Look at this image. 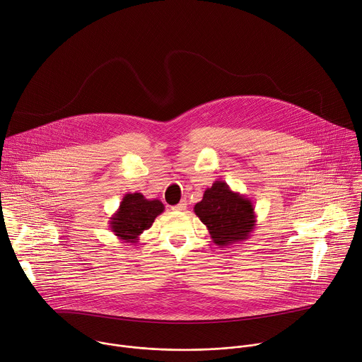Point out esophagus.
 <instances>
[{"instance_id":"obj_1","label":"esophagus","mask_w":362,"mask_h":362,"mask_svg":"<svg viewBox=\"0 0 362 362\" xmlns=\"http://www.w3.org/2000/svg\"><path fill=\"white\" fill-rule=\"evenodd\" d=\"M186 208H187V203L185 202V200H182L180 203H177L176 206H173V211H176V212H182V211H186Z\"/></svg>"}]
</instances>
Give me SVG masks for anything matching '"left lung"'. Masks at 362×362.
I'll list each match as a JSON object with an SVG mask.
<instances>
[{"instance_id":"8db88e82","label":"left lung","mask_w":362,"mask_h":362,"mask_svg":"<svg viewBox=\"0 0 362 362\" xmlns=\"http://www.w3.org/2000/svg\"><path fill=\"white\" fill-rule=\"evenodd\" d=\"M218 246L246 240L256 226L255 208L245 194L233 192L223 180H216L193 208Z\"/></svg>"}]
</instances>
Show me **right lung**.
<instances>
[{
    "label": "right lung",
    "instance_id": "add662e5",
    "mask_svg": "<svg viewBox=\"0 0 362 362\" xmlns=\"http://www.w3.org/2000/svg\"><path fill=\"white\" fill-rule=\"evenodd\" d=\"M165 211L159 199H146L141 193H126L119 209L110 218V229L124 243H137L154 219Z\"/></svg>",
    "mask_w": 362,
    "mask_h": 362
}]
</instances>
